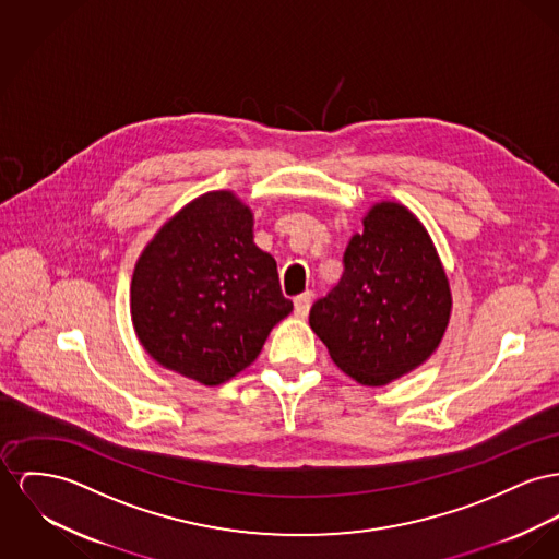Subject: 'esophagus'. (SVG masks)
Segmentation results:
<instances>
[{
	"label": "esophagus",
	"instance_id": "34e87169",
	"mask_svg": "<svg viewBox=\"0 0 559 559\" xmlns=\"http://www.w3.org/2000/svg\"><path fill=\"white\" fill-rule=\"evenodd\" d=\"M311 298H313V293H302V295H298L295 297V316L297 318H305L307 313H309V305H311Z\"/></svg>",
	"mask_w": 559,
	"mask_h": 559
}]
</instances>
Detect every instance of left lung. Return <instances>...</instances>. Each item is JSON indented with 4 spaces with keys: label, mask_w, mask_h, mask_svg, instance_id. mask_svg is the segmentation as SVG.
Returning a JSON list of instances; mask_svg holds the SVG:
<instances>
[{
    "label": "left lung",
    "mask_w": 559,
    "mask_h": 559,
    "mask_svg": "<svg viewBox=\"0 0 559 559\" xmlns=\"http://www.w3.org/2000/svg\"><path fill=\"white\" fill-rule=\"evenodd\" d=\"M335 288L309 311L336 367L365 385H385L419 367L441 343L451 295L437 250L399 203H379L345 250Z\"/></svg>",
    "instance_id": "1"
}]
</instances>
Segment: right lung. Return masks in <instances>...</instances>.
Segmentation results:
<instances>
[{"instance_id":"1","label":"right lung","mask_w":559,"mask_h":559,"mask_svg":"<svg viewBox=\"0 0 559 559\" xmlns=\"http://www.w3.org/2000/svg\"><path fill=\"white\" fill-rule=\"evenodd\" d=\"M293 311L277 264L252 239V214L230 192H207L148 243L131 282L133 326L171 371L218 385L257 360Z\"/></svg>"}]
</instances>
